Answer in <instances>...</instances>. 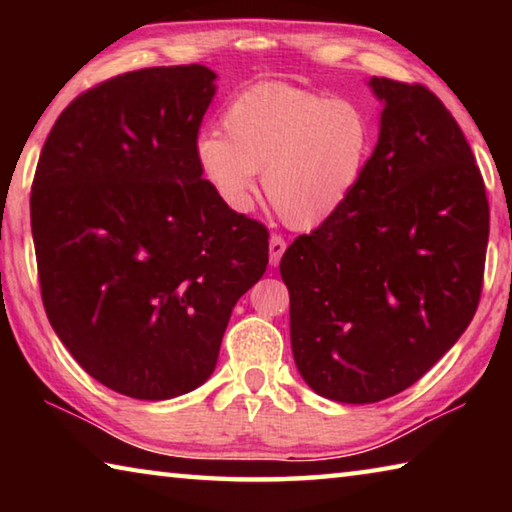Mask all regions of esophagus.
Masks as SVG:
<instances>
[{"instance_id":"esophagus-1","label":"esophagus","mask_w":512,"mask_h":512,"mask_svg":"<svg viewBox=\"0 0 512 512\" xmlns=\"http://www.w3.org/2000/svg\"><path fill=\"white\" fill-rule=\"evenodd\" d=\"M284 250H287V241H284L280 235H273L271 241H268V262H271V266L280 264Z\"/></svg>"}]
</instances>
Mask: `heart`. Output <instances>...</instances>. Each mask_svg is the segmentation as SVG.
<instances>
[{"label": "heart", "instance_id": "b5f03b06", "mask_svg": "<svg viewBox=\"0 0 512 512\" xmlns=\"http://www.w3.org/2000/svg\"><path fill=\"white\" fill-rule=\"evenodd\" d=\"M225 133L196 137V164L214 194L246 212L264 173L268 205L293 228H316L350 201L366 169L372 121L352 99L255 85L228 103Z\"/></svg>", "mask_w": 512, "mask_h": 512}]
</instances>
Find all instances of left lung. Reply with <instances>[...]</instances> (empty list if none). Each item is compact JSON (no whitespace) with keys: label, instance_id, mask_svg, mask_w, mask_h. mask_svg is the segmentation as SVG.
Here are the masks:
<instances>
[{"label":"left lung","instance_id":"1","mask_svg":"<svg viewBox=\"0 0 512 512\" xmlns=\"http://www.w3.org/2000/svg\"><path fill=\"white\" fill-rule=\"evenodd\" d=\"M368 85L384 110L359 185L280 262L296 366L343 404L402 393L461 339L490 232L481 171L443 101L418 83Z\"/></svg>","mask_w":512,"mask_h":512}]
</instances>
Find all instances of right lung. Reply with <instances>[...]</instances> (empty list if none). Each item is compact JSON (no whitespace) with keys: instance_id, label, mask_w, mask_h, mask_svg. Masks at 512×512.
Masks as SVG:
<instances>
[{"instance_id":"right-lung-1","label":"right lung","mask_w":512,"mask_h":512,"mask_svg":"<svg viewBox=\"0 0 512 512\" xmlns=\"http://www.w3.org/2000/svg\"><path fill=\"white\" fill-rule=\"evenodd\" d=\"M214 79L176 65L94 85L60 112L33 178L49 323L88 375L135 400L207 381L232 307L268 264V230L196 164Z\"/></svg>"}]
</instances>
